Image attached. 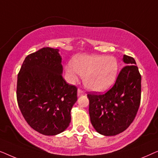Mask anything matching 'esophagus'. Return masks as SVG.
Segmentation results:
<instances>
[{"instance_id":"obj_1","label":"esophagus","mask_w":158,"mask_h":158,"mask_svg":"<svg viewBox=\"0 0 158 158\" xmlns=\"http://www.w3.org/2000/svg\"><path fill=\"white\" fill-rule=\"evenodd\" d=\"M84 94H85V93H84V91L83 90H82L81 89H79L77 90V96H82V95H83Z\"/></svg>"}]
</instances>
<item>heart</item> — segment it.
<instances>
[{"label":"heart","mask_w":158,"mask_h":158,"mask_svg":"<svg viewBox=\"0 0 158 158\" xmlns=\"http://www.w3.org/2000/svg\"><path fill=\"white\" fill-rule=\"evenodd\" d=\"M71 82L83 77L84 85L90 90L102 92L114 83L118 73V62L114 57L103 55H83L73 59L65 67Z\"/></svg>","instance_id":"heart-1"}]
</instances>
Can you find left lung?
<instances>
[{
	"instance_id": "1",
	"label": "left lung",
	"mask_w": 158,
	"mask_h": 158,
	"mask_svg": "<svg viewBox=\"0 0 158 158\" xmlns=\"http://www.w3.org/2000/svg\"><path fill=\"white\" fill-rule=\"evenodd\" d=\"M123 61L126 65L111 89L104 94H88L90 122L98 133L105 136H114L126 130L139 107L141 75L133 57L124 55Z\"/></svg>"
}]
</instances>
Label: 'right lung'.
<instances>
[{"label": "right lung", "instance_id": "right-lung-1", "mask_svg": "<svg viewBox=\"0 0 158 158\" xmlns=\"http://www.w3.org/2000/svg\"><path fill=\"white\" fill-rule=\"evenodd\" d=\"M59 49L44 47L25 58L18 74L16 98L28 124L44 135L65 130L77 101L76 86L62 77Z\"/></svg>", "mask_w": 158, "mask_h": 158}]
</instances>
